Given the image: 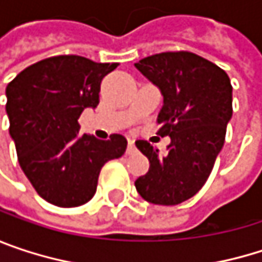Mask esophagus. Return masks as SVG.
I'll return each instance as SVG.
<instances>
[{
	"mask_svg": "<svg viewBox=\"0 0 262 262\" xmlns=\"http://www.w3.org/2000/svg\"><path fill=\"white\" fill-rule=\"evenodd\" d=\"M136 151V145H135V141L133 139H129V144H127V153L132 155V153H135Z\"/></svg>",
	"mask_w": 262,
	"mask_h": 262,
	"instance_id": "1",
	"label": "esophagus"
}]
</instances>
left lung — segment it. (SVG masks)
I'll use <instances>...</instances> for the list:
<instances>
[{"label": "left lung", "mask_w": 262, "mask_h": 262, "mask_svg": "<svg viewBox=\"0 0 262 262\" xmlns=\"http://www.w3.org/2000/svg\"><path fill=\"white\" fill-rule=\"evenodd\" d=\"M135 67L159 88V135L171 139L165 155L147 141L135 142L150 162L135 186L150 203L179 205L208 181L225 144L232 118L231 80L215 63L188 51L153 54Z\"/></svg>", "instance_id": "left-lung-1"}]
</instances>
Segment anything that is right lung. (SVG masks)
<instances>
[{
    "mask_svg": "<svg viewBox=\"0 0 262 262\" xmlns=\"http://www.w3.org/2000/svg\"><path fill=\"white\" fill-rule=\"evenodd\" d=\"M118 63L54 56L21 71L6 88V112L19 165L36 192L60 208L89 202L101 167L121 158L123 135L101 141L80 135L79 117L97 107L100 84Z\"/></svg>",
    "mask_w": 262,
    "mask_h": 262,
    "instance_id": "right-lung-1",
    "label": "right lung"
}]
</instances>
